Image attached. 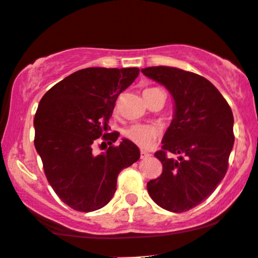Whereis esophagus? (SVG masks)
Instances as JSON below:
<instances>
[{"label":"esophagus","instance_id":"1","mask_svg":"<svg viewBox=\"0 0 258 258\" xmlns=\"http://www.w3.org/2000/svg\"><path fill=\"white\" fill-rule=\"evenodd\" d=\"M151 157V154H149L148 152L146 151H141V159H147V158Z\"/></svg>","mask_w":258,"mask_h":258}]
</instances>
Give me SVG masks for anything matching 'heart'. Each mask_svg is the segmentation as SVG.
Instances as JSON below:
<instances>
[{"mask_svg": "<svg viewBox=\"0 0 258 258\" xmlns=\"http://www.w3.org/2000/svg\"><path fill=\"white\" fill-rule=\"evenodd\" d=\"M158 88H147V89L143 90V98L144 100L147 101L148 99L154 92H157ZM158 136V130L157 127L151 126V124H141V123H136L132 124L130 128H127L124 131V137L127 140L131 141L132 143H135L136 146L141 147V148H148L151 147L154 141L157 140Z\"/></svg>", "mask_w": 258, "mask_h": 258, "instance_id": "1", "label": "heart"}]
</instances>
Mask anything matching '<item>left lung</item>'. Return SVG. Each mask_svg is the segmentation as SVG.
<instances>
[{"label":"left lung","instance_id":"left-lung-1","mask_svg":"<svg viewBox=\"0 0 258 258\" xmlns=\"http://www.w3.org/2000/svg\"><path fill=\"white\" fill-rule=\"evenodd\" d=\"M166 87L175 100V115L155 157L163 172L147 183L152 200L166 211L181 213L209 197L224 179L234 146L230 106L208 79L196 73L157 66L142 70ZM179 154L174 161L168 154Z\"/></svg>","mask_w":258,"mask_h":258}]
</instances>
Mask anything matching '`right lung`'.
<instances>
[{
  "instance_id": "right-lung-1",
  "label": "right lung",
  "mask_w": 258,
  "mask_h": 258,
  "mask_svg": "<svg viewBox=\"0 0 258 258\" xmlns=\"http://www.w3.org/2000/svg\"><path fill=\"white\" fill-rule=\"evenodd\" d=\"M140 69L79 70L45 93L34 117L36 152L58 198L78 212H93L110 202L120 171L140 159L128 140L114 146L118 132L107 134L118 95ZM109 148L95 155L98 138ZM103 144V143H101Z\"/></svg>"
}]
</instances>
